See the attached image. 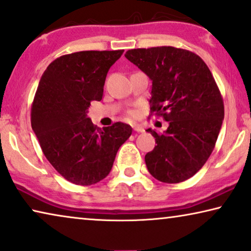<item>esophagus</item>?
I'll list each match as a JSON object with an SVG mask.
<instances>
[{"mask_svg":"<svg viewBox=\"0 0 251 251\" xmlns=\"http://www.w3.org/2000/svg\"><path fill=\"white\" fill-rule=\"evenodd\" d=\"M133 129L135 130V132H137V133H142V132H144V128L141 125H137V124H134L133 125Z\"/></svg>","mask_w":251,"mask_h":251,"instance_id":"obj_1","label":"esophagus"}]
</instances>
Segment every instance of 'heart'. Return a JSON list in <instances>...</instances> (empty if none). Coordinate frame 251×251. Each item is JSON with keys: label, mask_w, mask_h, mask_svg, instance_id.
<instances>
[{"label": "heart", "mask_w": 251, "mask_h": 251, "mask_svg": "<svg viewBox=\"0 0 251 251\" xmlns=\"http://www.w3.org/2000/svg\"><path fill=\"white\" fill-rule=\"evenodd\" d=\"M129 116H135V112H134V111H129Z\"/></svg>", "instance_id": "obj_1"}]
</instances>
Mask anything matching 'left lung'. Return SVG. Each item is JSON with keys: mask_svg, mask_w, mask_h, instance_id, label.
<instances>
[{"mask_svg": "<svg viewBox=\"0 0 251 251\" xmlns=\"http://www.w3.org/2000/svg\"><path fill=\"white\" fill-rule=\"evenodd\" d=\"M126 59L152 80L151 112L168 122L162 134L148 128L157 146L146 154L158 181L192 177L213 152L224 119V104L213 75L193 52L173 47L134 49Z\"/></svg>", "mask_w": 251, "mask_h": 251, "instance_id": "8db88e82", "label": "left lung"}]
</instances>
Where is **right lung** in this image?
<instances>
[{
  "mask_svg": "<svg viewBox=\"0 0 251 251\" xmlns=\"http://www.w3.org/2000/svg\"><path fill=\"white\" fill-rule=\"evenodd\" d=\"M124 50L82 51L55 59L41 77L31 105V128L44 156L62 177L92 185L110 173L132 127H97L87 111L101 101L105 77Z\"/></svg>",
  "mask_w": 251,
  "mask_h": 251,
  "instance_id": "1",
  "label": "right lung"
}]
</instances>
